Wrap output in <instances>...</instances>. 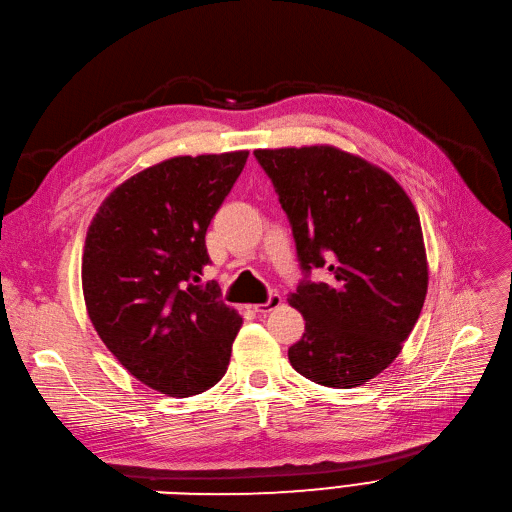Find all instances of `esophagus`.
I'll use <instances>...</instances> for the list:
<instances>
[{
    "label": "esophagus",
    "mask_w": 512,
    "mask_h": 512,
    "mask_svg": "<svg viewBox=\"0 0 512 512\" xmlns=\"http://www.w3.org/2000/svg\"><path fill=\"white\" fill-rule=\"evenodd\" d=\"M280 305H282V295H280V293H270L268 301L253 305V309L259 311V314H270V311H274V309L280 307Z\"/></svg>",
    "instance_id": "1"
}]
</instances>
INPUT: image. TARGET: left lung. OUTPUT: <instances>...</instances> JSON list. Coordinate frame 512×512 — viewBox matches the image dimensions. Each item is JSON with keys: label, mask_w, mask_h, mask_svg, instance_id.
Returning <instances> with one entry per match:
<instances>
[{"label": "left lung", "mask_w": 512, "mask_h": 512, "mask_svg": "<svg viewBox=\"0 0 512 512\" xmlns=\"http://www.w3.org/2000/svg\"><path fill=\"white\" fill-rule=\"evenodd\" d=\"M291 224L303 272L288 303L305 318L291 366L351 389L383 372L427 297L418 213L389 173L332 146L255 150ZM326 267V283L308 280Z\"/></svg>", "instance_id": "8db88e82"}]
</instances>
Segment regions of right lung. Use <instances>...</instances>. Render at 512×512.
<instances>
[{"mask_svg":"<svg viewBox=\"0 0 512 512\" xmlns=\"http://www.w3.org/2000/svg\"><path fill=\"white\" fill-rule=\"evenodd\" d=\"M247 150L175 157L129 177L85 238L83 295L110 353L138 381L190 397L226 374L242 318L201 282L205 234Z\"/></svg>","mask_w":512,"mask_h":512,"instance_id":"right-lung-1","label":"right lung"}]
</instances>
